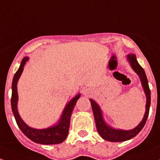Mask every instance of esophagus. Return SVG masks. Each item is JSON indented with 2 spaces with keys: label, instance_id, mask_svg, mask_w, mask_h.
Segmentation results:
<instances>
[{
  "label": "esophagus",
  "instance_id": "1",
  "mask_svg": "<svg viewBox=\"0 0 160 160\" xmlns=\"http://www.w3.org/2000/svg\"><path fill=\"white\" fill-rule=\"evenodd\" d=\"M87 93H88V92H87V91H86V92H85V93H85V94H87Z\"/></svg>",
  "mask_w": 160,
  "mask_h": 160
}]
</instances>
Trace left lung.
<instances>
[{
  "label": "left lung",
  "mask_w": 160,
  "mask_h": 160,
  "mask_svg": "<svg viewBox=\"0 0 160 160\" xmlns=\"http://www.w3.org/2000/svg\"><path fill=\"white\" fill-rule=\"evenodd\" d=\"M127 58H128L129 62L130 63L132 68L139 75V78L141 80L142 87H143L144 91H145L146 96H147L146 112L143 119L141 121L140 123L133 129H131V130L114 129L110 127H108L105 123V122L103 121V119H102V112L99 106L96 103L95 101H93V100L90 99V103H91L92 106V109H93L94 119H95L96 127H97V131H98L99 134L101 136L102 139H106L107 141H110V142H122V141L128 140V139H130L134 137H136L142 130V129L143 128V127L146 124V122L147 120L148 116H149V107H150L151 102L150 90H149V84H148V80L147 76H146L145 71H144L143 68L138 63L137 60V57H136L135 54H133V53L129 54L127 56Z\"/></svg>",
  "instance_id": "obj_1"
}]
</instances>
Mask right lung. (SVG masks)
I'll list each match as a JSON object with an SVG mask.
<instances>
[{
  "label": "right lung",
  "instance_id": "1",
  "mask_svg": "<svg viewBox=\"0 0 160 160\" xmlns=\"http://www.w3.org/2000/svg\"><path fill=\"white\" fill-rule=\"evenodd\" d=\"M28 60V58H24L22 60L19 69L13 77L12 82V95H11V108H12L13 113L14 115L17 124L22 132L29 138L33 142L40 144H46V145H51V144H58L63 142L68 135L69 128H70V121L73 112L74 106L76 105L78 99L80 98V94H78L77 97L72 99L67 103L63 110V115L61 119L59 121L58 125L50 128L44 129H36L31 128L26 125L23 121L21 120L19 113H18L17 103H18V90H17V84L18 81L21 77V73L23 72V67L26 62Z\"/></svg>",
  "mask_w": 160,
  "mask_h": 160
}]
</instances>
